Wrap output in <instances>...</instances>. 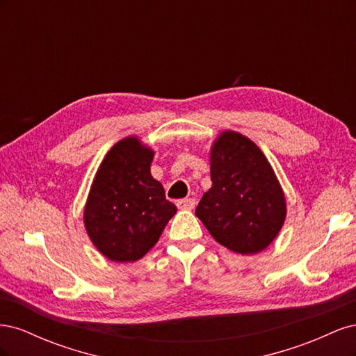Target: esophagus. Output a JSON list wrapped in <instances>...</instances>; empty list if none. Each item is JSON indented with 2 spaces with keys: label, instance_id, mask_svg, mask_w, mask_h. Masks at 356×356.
<instances>
[{
  "label": "esophagus",
  "instance_id": "1",
  "mask_svg": "<svg viewBox=\"0 0 356 356\" xmlns=\"http://www.w3.org/2000/svg\"><path fill=\"white\" fill-rule=\"evenodd\" d=\"M195 199H181L177 202V207L178 209H182V211H191L193 208H195Z\"/></svg>",
  "mask_w": 356,
  "mask_h": 356
}]
</instances>
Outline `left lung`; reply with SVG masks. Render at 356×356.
I'll return each mask as SVG.
<instances>
[{
    "label": "left lung",
    "instance_id": "8db88e82",
    "mask_svg": "<svg viewBox=\"0 0 356 356\" xmlns=\"http://www.w3.org/2000/svg\"><path fill=\"white\" fill-rule=\"evenodd\" d=\"M212 187L196 208V217L212 238L242 255L270 245L286 217V202L273 168L250 138L224 131L211 152Z\"/></svg>",
    "mask_w": 356,
    "mask_h": 356
}]
</instances>
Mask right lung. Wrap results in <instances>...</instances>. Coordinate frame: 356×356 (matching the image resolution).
Here are the masks:
<instances>
[{
    "instance_id": "1",
    "label": "right lung",
    "mask_w": 356,
    "mask_h": 356,
    "mask_svg": "<svg viewBox=\"0 0 356 356\" xmlns=\"http://www.w3.org/2000/svg\"><path fill=\"white\" fill-rule=\"evenodd\" d=\"M154 152L136 136L111 147L93 178L84 207L92 243L115 263L143 258L157 243L177 207L152 177Z\"/></svg>"
}]
</instances>
